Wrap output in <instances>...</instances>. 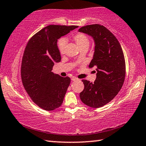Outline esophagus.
Returning a JSON list of instances; mask_svg holds the SVG:
<instances>
[{"label":"esophagus","instance_id":"obj_1","mask_svg":"<svg viewBox=\"0 0 146 146\" xmlns=\"http://www.w3.org/2000/svg\"><path fill=\"white\" fill-rule=\"evenodd\" d=\"M78 80V79L77 78L75 77V76H72V77H71V80L72 81H75V80Z\"/></svg>","mask_w":146,"mask_h":146}]
</instances>
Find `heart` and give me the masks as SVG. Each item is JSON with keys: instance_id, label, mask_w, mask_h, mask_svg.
Here are the masks:
<instances>
[{"instance_id": "1", "label": "heart", "mask_w": 146, "mask_h": 146, "mask_svg": "<svg viewBox=\"0 0 146 146\" xmlns=\"http://www.w3.org/2000/svg\"><path fill=\"white\" fill-rule=\"evenodd\" d=\"M73 39L75 41V42L77 44V45L80 49L84 48H88L89 46H90V38L84 33H78L75 34L73 36ZM66 44V40L64 38L59 39L57 42V48L59 53L60 54H63L64 53V48H65Z\"/></svg>"}]
</instances>
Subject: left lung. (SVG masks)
<instances>
[{
    "label": "left lung",
    "instance_id": "left-lung-1",
    "mask_svg": "<svg viewBox=\"0 0 146 146\" xmlns=\"http://www.w3.org/2000/svg\"><path fill=\"white\" fill-rule=\"evenodd\" d=\"M92 36L95 43L93 58L89 65L96 66L97 78L93 83L82 80V102L90 107H102L114 98L122 88L125 76L124 55L119 42L109 29L95 24L78 29Z\"/></svg>",
    "mask_w": 146,
    "mask_h": 146
}]
</instances>
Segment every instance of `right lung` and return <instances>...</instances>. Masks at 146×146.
<instances>
[{"instance_id":"1","label":"right lung","mask_w":146,"mask_h":146,"mask_svg":"<svg viewBox=\"0 0 146 146\" xmlns=\"http://www.w3.org/2000/svg\"><path fill=\"white\" fill-rule=\"evenodd\" d=\"M77 26L49 25L35 34L26 46L21 65L22 82L27 93L38 107L53 111L60 107L71 82L52 72L61 60L57 40Z\"/></svg>"}]
</instances>
